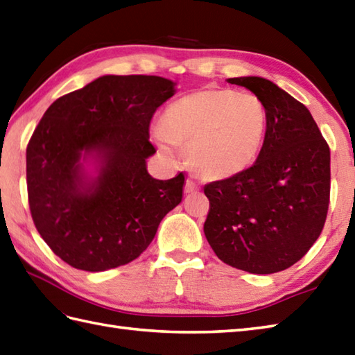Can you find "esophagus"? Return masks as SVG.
Here are the masks:
<instances>
[{"label": "esophagus", "instance_id": "obj_1", "mask_svg": "<svg viewBox=\"0 0 355 355\" xmlns=\"http://www.w3.org/2000/svg\"><path fill=\"white\" fill-rule=\"evenodd\" d=\"M198 191H200V186H198L193 180L187 178L184 184V193H195Z\"/></svg>", "mask_w": 355, "mask_h": 355}]
</instances>
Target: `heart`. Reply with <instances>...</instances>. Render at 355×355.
<instances>
[{
  "instance_id": "1",
  "label": "heart",
  "mask_w": 355,
  "mask_h": 355,
  "mask_svg": "<svg viewBox=\"0 0 355 355\" xmlns=\"http://www.w3.org/2000/svg\"><path fill=\"white\" fill-rule=\"evenodd\" d=\"M268 113L251 92L202 89L168 107L154 142L171 159L189 160L201 174L227 178L241 174L257 160L265 140Z\"/></svg>"
}]
</instances>
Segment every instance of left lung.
Segmentation results:
<instances>
[{"instance_id":"left-lung-1","label":"left lung","mask_w":355,"mask_h":355,"mask_svg":"<svg viewBox=\"0 0 355 355\" xmlns=\"http://www.w3.org/2000/svg\"><path fill=\"white\" fill-rule=\"evenodd\" d=\"M265 104V140L251 168L204 187V234L218 257L250 274H274L318 241L329 204V146L307 107L261 77L228 78Z\"/></svg>"}]
</instances>
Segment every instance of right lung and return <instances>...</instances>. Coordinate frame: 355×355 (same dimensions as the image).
Instances as JSON below:
<instances>
[{"mask_svg":"<svg viewBox=\"0 0 355 355\" xmlns=\"http://www.w3.org/2000/svg\"><path fill=\"white\" fill-rule=\"evenodd\" d=\"M174 95L155 76H104L55 100L27 145L31 218L51 251L76 269L101 272L133 261L183 198L184 174L155 180L150 123ZM101 160L87 180L80 155Z\"/></svg>","mask_w":355,"mask_h":355,"instance_id":"1","label":"right lung"}]
</instances>
